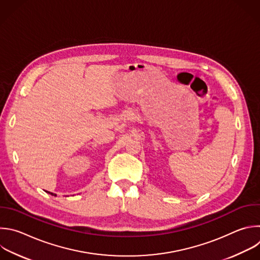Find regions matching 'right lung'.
I'll use <instances>...</instances> for the list:
<instances>
[{
    "instance_id": "1",
    "label": "right lung",
    "mask_w": 260,
    "mask_h": 260,
    "mask_svg": "<svg viewBox=\"0 0 260 260\" xmlns=\"http://www.w3.org/2000/svg\"><path fill=\"white\" fill-rule=\"evenodd\" d=\"M46 192H47V193H50V192H48V191H46ZM51 194H53V193H51Z\"/></svg>"
}]
</instances>
